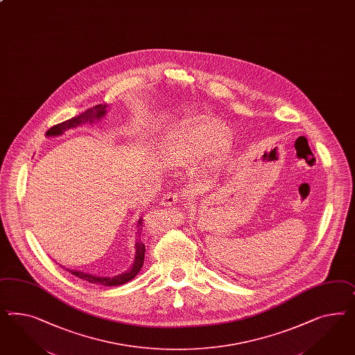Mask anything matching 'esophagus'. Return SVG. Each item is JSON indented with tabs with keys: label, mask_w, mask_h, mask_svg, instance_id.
<instances>
[{
	"label": "esophagus",
	"mask_w": 355,
	"mask_h": 355,
	"mask_svg": "<svg viewBox=\"0 0 355 355\" xmlns=\"http://www.w3.org/2000/svg\"><path fill=\"white\" fill-rule=\"evenodd\" d=\"M179 201H180V196H179L178 193L168 192L167 194H164V196H163L161 205L164 206V207H170V206H175V205H178Z\"/></svg>",
	"instance_id": "esophagus-1"
}]
</instances>
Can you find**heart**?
I'll return each mask as SVG.
<instances>
[{
	"mask_svg": "<svg viewBox=\"0 0 355 355\" xmlns=\"http://www.w3.org/2000/svg\"><path fill=\"white\" fill-rule=\"evenodd\" d=\"M228 133L216 122H198L173 131L163 144L161 157L170 166L185 164L222 146Z\"/></svg>",
	"mask_w": 355,
	"mask_h": 355,
	"instance_id": "heart-1",
	"label": "heart"
}]
</instances>
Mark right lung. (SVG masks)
<instances>
[{"instance_id":"add662e5","label":"right lung","mask_w":355,"mask_h":355,"mask_svg":"<svg viewBox=\"0 0 355 355\" xmlns=\"http://www.w3.org/2000/svg\"><path fill=\"white\" fill-rule=\"evenodd\" d=\"M106 105H96L91 109H88L87 112H83L78 116H73L71 119L66 121V122L60 123V124H55L51 127L48 132H46V136H60L66 130H70V128H75L80 124H84L85 122L93 123L94 119H101L102 116L106 114ZM136 257H135V262L132 264L131 270L124 272L122 275H118V276H114V277H105V276H96V275L84 274L80 271H73V270H69L66 268V271L71 272L72 275L80 277L85 282H89L92 284H100V285H105V286H116V285H122V284L128 283L130 280H132L136 275L139 274V271L142 268V264H144V257H145V245L142 243V218L139 219L137 222V232H136ZM64 268V267H63Z\"/></svg>"}]
</instances>
